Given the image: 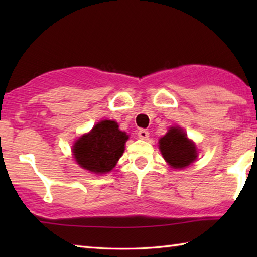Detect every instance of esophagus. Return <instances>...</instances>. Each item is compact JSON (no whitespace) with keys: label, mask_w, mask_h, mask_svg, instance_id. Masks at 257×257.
<instances>
[{"label":"esophagus","mask_w":257,"mask_h":257,"mask_svg":"<svg viewBox=\"0 0 257 257\" xmlns=\"http://www.w3.org/2000/svg\"><path fill=\"white\" fill-rule=\"evenodd\" d=\"M149 136H150V133L145 129H141L138 132V137L141 139H147V138H149Z\"/></svg>","instance_id":"obj_1"}]
</instances>
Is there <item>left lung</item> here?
<instances>
[{"label": "left lung", "mask_w": 257, "mask_h": 257, "mask_svg": "<svg viewBox=\"0 0 257 257\" xmlns=\"http://www.w3.org/2000/svg\"><path fill=\"white\" fill-rule=\"evenodd\" d=\"M159 147L164 160L171 168L184 169L197 159V149L180 127H170L160 138Z\"/></svg>", "instance_id": "8db88e82"}]
</instances>
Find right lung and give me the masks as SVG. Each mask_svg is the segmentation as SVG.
Returning a JSON list of instances; mask_svg holds the SVG:
<instances>
[{"label":"right lung","instance_id":"right-lung-1","mask_svg":"<svg viewBox=\"0 0 257 257\" xmlns=\"http://www.w3.org/2000/svg\"><path fill=\"white\" fill-rule=\"evenodd\" d=\"M128 138L115 121L102 120L77 139L72 146L73 158L85 170L97 175L107 173L123 154Z\"/></svg>","mask_w":257,"mask_h":257}]
</instances>
